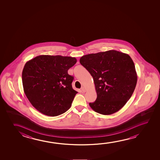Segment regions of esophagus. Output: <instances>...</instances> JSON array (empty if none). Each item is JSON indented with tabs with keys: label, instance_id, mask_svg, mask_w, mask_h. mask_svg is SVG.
I'll use <instances>...</instances> for the list:
<instances>
[{
	"label": "esophagus",
	"instance_id": "obj_1",
	"mask_svg": "<svg viewBox=\"0 0 160 160\" xmlns=\"http://www.w3.org/2000/svg\"><path fill=\"white\" fill-rule=\"evenodd\" d=\"M81 92H86V89L84 88V87H82L81 88Z\"/></svg>",
	"mask_w": 160,
	"mask_h": 160
}]
</instances>
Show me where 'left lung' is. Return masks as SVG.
Returning <instances> with one entry per match:
<instances>
[{
    "instance_id": "left-lung-1",
    "label": "left lung",
    "mask_w": 160,
    "mask_h": 160,
    "mask_svg": "<svg viewBox=\"0 0 160 160\" xmlns=\"http://www.w3.org/2000/svg\"><path fill=\"white\" fill-rule=\"evenodd\" d=\"M80 62L94 79L97 98L89 105L103 115H110L124 107L136 87L135 66L127 53L115 50L84 55Z\"/></svg>"
}]
</instances>
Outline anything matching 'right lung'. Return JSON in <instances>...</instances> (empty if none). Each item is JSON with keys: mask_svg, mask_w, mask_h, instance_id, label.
<instances>
[{"mask_svg": "<svg viewBox=\"0 0 160 160\" xmlns=\"http://www.w3.org/2000/svg\"><path fill=\"white\" fill-rule=\"evenodd\" d=\"M76 58L60 55H40L27 62L22 83L27 98L39 112L55 117L66 112L78 92L72 87L73 77L68 70Z\"/></svg>", "mask_w": 160, "mask_h": 160, "instance_id": "add662e5", "label": "right lung"}]
</instances>
